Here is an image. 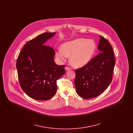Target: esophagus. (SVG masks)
<instances>
[{
    "label": "esophagus",
    "instance_id": "1",
    "mask_svg": "<svg viewBox=\"0 0 133 133\" xmlns=\"http://www.w3.org/2000/svg\"><path fill=\"white\" fill-rule=\"evenodd\" d=\"M65 69L66 71H68V70H70L71 69V68H70V67H67V66H66V67H65Z\"/></svg>",
    "mask_w": 133,
    "mask_h": 133
}]
</instances>
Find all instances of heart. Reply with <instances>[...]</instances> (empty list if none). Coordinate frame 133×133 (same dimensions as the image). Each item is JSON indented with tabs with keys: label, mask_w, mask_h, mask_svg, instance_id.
<instances>
[{
	"label": "heart",
	"mask_w": 133,
	"mask_h": 133,
	"mask_svg": "<svg viewBox=\"0 0 133 133\" xmlns=\"http://www.w3.org/2000/svg\"><path fill=\"white\" fill-rule=\"evenodd\" d=\"M56 52V56L62 61L70 56V63L75 67H81L88 63L96 49V45L93 40L84 38L66 42Z\"/></svg>",
	"instance_id": "obj_1"
}]
</instances>
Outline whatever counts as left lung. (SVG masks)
Returning <instances> with one entry per match:
<instances>
[{
    "mask_svg": "<svg viewBox=\"0 0 133 133\" xmlns=\"http://www.w3.org/2000/svg\"><path fill=\"white\" fill-rule=\"evenodd\" d=\"M100 37L98 49L100 53L75 71L76 92L84 99L101 95L112 80L115 64L113 49L106 39Z\"/></svg>",
    "mask_w": 133,
    "mask_h": 133,
    "instance_id": "obj_1",
    "label": "left lung"
}]
</instances>
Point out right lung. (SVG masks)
Masks as SVG:
<instances>
[{
	"label": "right lung",
	"instance_id": "add662e5",
	"mask_svg": "<svg viewBox=\"0 0 133 133\" xmlns=\"http://www.w3.org/2000/svg\"><path fill=\"white\" fill-rule=\"evenodd\" d=\"M55 32H45L27 42L20 51L16 62L19 84L30 98L47 100L57 91V80L65 73V65L55 63V52L44 45Z\"/></svg>",
	"mask_w": 133,
	"mask_h": 133
}]
</instances>
